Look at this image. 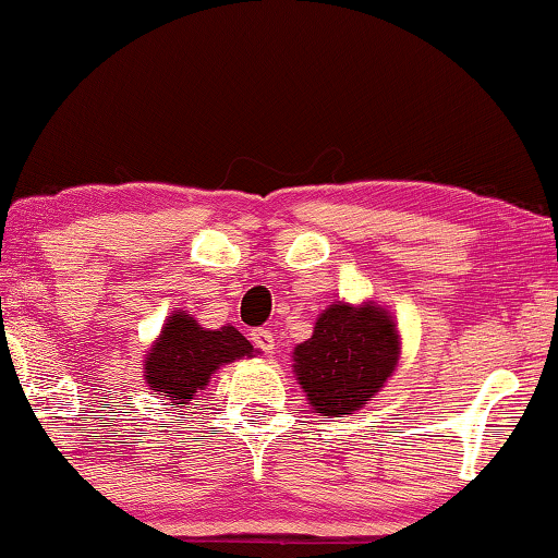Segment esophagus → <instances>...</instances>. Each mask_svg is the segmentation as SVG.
Wrapping results in <instances>:
<instances>
[{"instance_id": "34e87169", "label": "esophagus", "mask_w": 558, "mask_h": 558, "mask_svg": "<svg viewBox=\"0 0 558 558\" xmlns=\"http://www.w3.org/2000/svg\"><path fill=\"white\" fill-rule=\"evenodd\" d=\"M252 342H254L256 350H262V352H271V350H274V332H271L269 327H259V329H254V332H252Z\"/></svg>"}]
</instances>
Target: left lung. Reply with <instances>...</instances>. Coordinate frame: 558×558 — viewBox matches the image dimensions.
<instances>
[{"mask_svg":"<svg viewBox=\"0 0 558 558\" xmlns=\"http://www.w3.org/2000/svg\"><path fill=\"white\" fill-rule=\"evenodd\" d=\"M398 354V329L387 312L337 302L294 350V373L317 413L352 415L392 375Z\"/></svg>","mask_w":558,"mask_h":558,"instance_id":"1","label":"left lung"}]
</instances>
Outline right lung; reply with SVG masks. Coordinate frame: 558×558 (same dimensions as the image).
Here are the masks:
<instances>
[{
  "instance_id": "add662e5",
  "label": "right lung",
  "mask_w": 558,
  "mask_h": 558,
  "mask_svg": "<svg viewBox=\"0 0 558 558\" xmlns=\"http://www.w3.org/2000/svg\"><path fill=\"white\" fill-rule=\"evenodd\" d=\"M252 354V342L239 329H204L189 314L179 312L166 322L145 357V383L153 395H166L175 405H185L221 365Z\"/></svg>"
}]
</instances>
